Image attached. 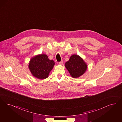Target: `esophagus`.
Wrapping results in <instances>:
<instances>
[{
  "instance_id": "34e87169",
  "label": "esophagus",
  "mask_w": 122,
  "mask_h": 122,
  "mask_svg": "<svg viewBox=\"0 0 122 122\" xmlns=\"http://www.w3.org/2000/svg\"><path fill=\"white\" fill-rule=\"evenodd\" d=\"M63 60H61V62H59V64H60V65H62V64H63Z\"/></svg>"
}]
</instances>
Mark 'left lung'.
I'll list each match as a JSON object with an SVG mask.
<instances>
[{
	"label": "left lung",
	"instance_id": "left-lung-1",
	"mask_svg": "<svg viewBox=\"0 0 122 122\" xmlns=\"http://www.w3.org/2000/svg\"><path fill=\"white\" fill-rule=\"evenodd\" d=\"M65 66L73 78H77L82 75L87 69V65L78 55H73L66 62Z\"/></svg>",
	"mask_w": 122,
	"mask_h": 122
}]
</instances>
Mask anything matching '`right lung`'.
Returning <instances> with one entry per match:
<instances>
[{"label": "right lung", "instance_id": "obj_1", "mask_svg": "<svg viewBox=\"0 0 122 122\" xmlns=\"http://www.w3.org/2000/svg\"><path fill=\"white\" fill-rule=\"evenodd\" d=\"M55 64V62L50 60L47 55L41 54L30 59L28 67L34 76L40 79H44L48 77Z\"/></svg>", "mask_w": 122, "mask_h": 122}]
</instances>
